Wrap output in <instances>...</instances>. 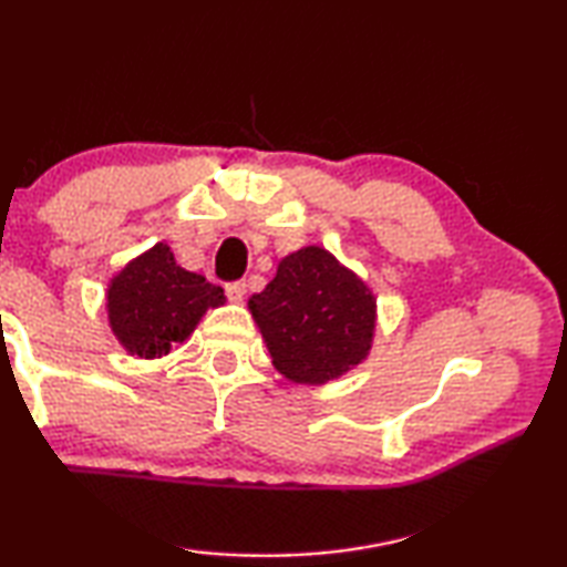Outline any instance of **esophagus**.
Masks as SVG:
<instances>
[{
    "mask_svg": "<svg viewBox=\"0 0 567 567\" xmlns=\"http://www.w3.org/2000/svg\"><path fill=\"white\" fill-rule=\"evenodd\" d=\"M225 290H227V297H229V300H233V302H239V300H243V297L247 295V282H245V280L227 282Z\"/></svg>",
    "mask_w": 567,
    "mask_h": 567,
    "instance_id": "esophagus-1",
    "label": "esophagus"
}]
</instances>
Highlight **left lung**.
Instances as JSON below:
<instances>
[{
  "mask_svg": "<svg viewBox=\"0 0 567 567\" xmlns=\"http://www.w3.org/2000/svg\"><path fill=\"white\" fill-rule=\"evenodd\" d=\"M249 310L275 368L305 385H322L362 362L375 330L372 292L322 247L285 257Z\"/></svg>",
  "mask_w": 567,
  "mask_h": 567,
  "instance_id": "1",
  "label": "left lung"
}]
</instances>
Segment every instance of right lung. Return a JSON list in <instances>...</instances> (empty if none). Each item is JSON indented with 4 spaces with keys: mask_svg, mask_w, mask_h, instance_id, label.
I'll return each mask as SVG.
<instances>
[{
    "mask_svg": "<svg viewBox=\"0 0 567 567\" xmlns=\"http://www.w3.org/2000/svg\"><path fill=\"white\" fill-rule=\"evenodd\" d=\"M225 302V290L187 272L159 243L114 277L107 292L110 324L137 358H162L195 330L207 307Z\"/></svg>",
    "mask_w": 567,
    "mask_h": 567,
    "instance_id": "1",
    "label": "right lung"
}]
</instances>
